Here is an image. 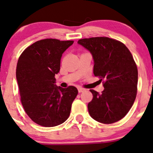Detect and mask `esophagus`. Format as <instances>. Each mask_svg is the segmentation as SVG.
I'll use <instances>...</instances> for the list:
<instances>
[{
    "label": "esophagus",
    "instance_id": "1",
    "mask_svg": "<svg viewBox=\"0 0 153 153\" xmlns=\"http://www.w3.org/2000/svg\"><path fill=\"white\" fill-rule=\"evenodd\" d=\"M78 92H80V93L82 92V91H84L85 90L84 88H82V87H78Z\"/></svg>",
    "mask_w": 153,
    "mask_h": 153
}]
</instances>
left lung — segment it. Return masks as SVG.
I'll use <instances>...</instances> for the list:
<instances>
[{
    "instance_id": "8db88e82",
    "label": "left lung",
    "mask_w": 153,
    "mask_h": 153,
    "mask_svg": "<svg viewBox=\"0 0 153 153\" xmlns=\"http://www.w3.org/2000/svg\"><path fill=\"white\" fill-rule=\"evenodd\" d=\"M78 43L92 54L94 74L104 87L101 94L89 90L93 94L87 105L89 115L103 124L120 120L137 94L138 69L133 56L125 44L108 37L83 38Z\"/></svg>"
}]
</instances>
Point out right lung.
I'll return each instance as SVG.
<instances>
[{"instance_id":"add662e5","label":"right lung","mask_w":153,"mask_h":153,"mask_svg":"<svg viewBox=\"0 0 153 153\" xmlns=\"http://www.w3.org/2000/svg\"><path fill=\"white\" fill-rule=\"evenodd\" d=\"M73 40L47 38L26 48L16 69L22 104L34 123L45 127L59 125L68 119L71 105L78 95L75 87L54 85L61 58Z\"/></svg>"}]
</instances>
